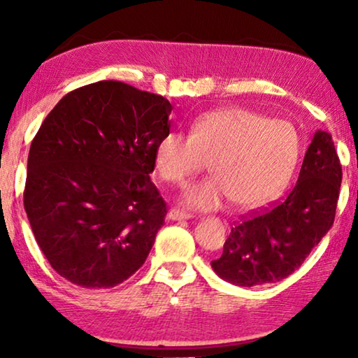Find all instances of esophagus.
Returning <instances> with one entry per match:
<instances>
[{
	"label": "esophagus",
	"instance_id": "1",
	"mask_svg": "<svg viewBox=\"0 0 358 358\" xmlns=\"http://www.w3.org/2000/svg\"><path fill=\"white\" fill-rule=\"evenodd\" d=\"M191 216H192L191 213H187V211L180 210V208H171V210H169V213H167V217H169V220H172V221L189 220Z\"/></svg>",
	"mask_w": 358,
	"mask_h": 358
}]
</instances>
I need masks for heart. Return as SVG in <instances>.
<instances>
[{"mask_svg": "<svg viewBox=\"0 0 358 358\" xmlns=\"http://www.w3.org/2000/svg\"><path fill=\"white\" fill-rule=\"evenodd\" d=\"M299 136L286 121L268 120L248 108H222L199 118L191 136L171 131L155 150L162 180L185 185L210 162L211 177L189 186L186 205L211 210L230 199L238 208L271 201L292 175Z\"/></svg>", "mask_w": 358, "mask_h": 358, "instance_id": "1", "label": "heart"}]
</instances>
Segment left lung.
I'll list each match as a JSON object with an SVG mask.
<instances>
[{
	"mask_svg": "<svg viewBox=\"0 0 358 358\" xmlns=\"http://www.w3.org/2000/svg\"><path fill=\"white\" fill-rule=\"evenodd\" d=\"M343 169L331 136L317 131L292 191L270 207L241 217L211 266L243 287L287 278L310 256L335 221Z\"/></svg>",
	"mask_w": 358,
	"mask_h": 358,
	"instance_id": "left-lung-1",
	"label": "left lung"
}]
</instances>
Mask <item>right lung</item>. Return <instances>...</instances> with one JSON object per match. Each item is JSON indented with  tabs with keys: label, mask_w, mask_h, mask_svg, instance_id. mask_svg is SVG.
<instances>
[{
	"label": "right lung",
	"mask_w": 358,
	"mask_h": 358,
	"mask_svg": "<svg viewBox=\"0 0 358 358\" xmlns=\"http://www.w3.org/2000/svg\"><path fill=\"white\" fill-rule=\"evenodd\" d=\"M172 108L101 80L66 94L41 124L23 205L48 264L72 284L115 287L147 260L167 213L150 173Z\"/></svg>",
	"instance_id": "right-lung-1"
}]
</instances>
